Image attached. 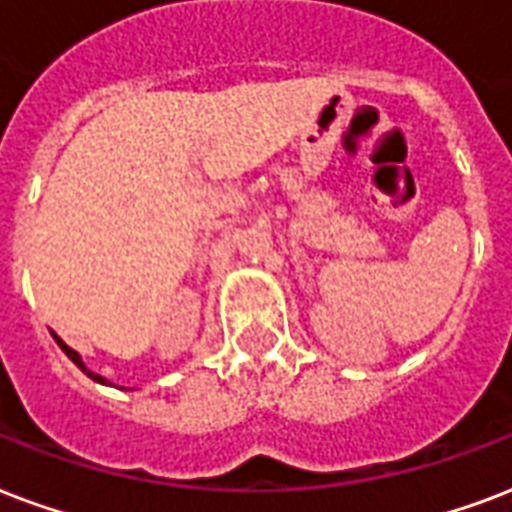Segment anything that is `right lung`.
<instances>
[{"label": "right lung", "mask_w": 512, "mask_h": 512, "mask_svg": "<svg viewBox=\"0 0 512 512\" xmlns=\"http://www.w3.org/2000/svg\"><path fill=\"white\" fill-rule=\"evenodd\" d=\"M53 338H56V343H58V346H61V351H64L66 357H69V360H72V362H74V365H77V368L83 370L85 376H88V378H93V381H96V384L112 386V384H109V381H107V378H104V376H99V373H93V370H88V368H85V362H83V357H80V354H77V351H74V349H72V346H66V343H64V341H61V338H58V335H53Z\"/></svg>", "instance_id": "obj_1"}]
</instances>
